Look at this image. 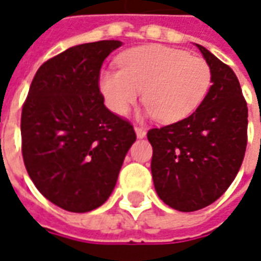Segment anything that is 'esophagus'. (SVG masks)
<instances>
[{"instance_id":"esophagus-1","label":"esophagus","mask_w":261,"mask_h":261,"mask_svg":"<svg viewBox=\"0 0 261 261\" xmlns=\"http://www.w3.org/2000/svg\"><path fill=\"white\" fill-rule=\"evenodd\" d=\"M135 132H136V136H138L139 139H143L144 136H146V129L142 128V126H135Z\"/></svg>"}]
</instances>
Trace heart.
I'll list each match as a JSON object with an SVG mask.
<instances>
[{"label": "heart", "instance_id": "1", "mask_svg": "<svg viewBox=\"0 0 261 261\" xmlns=\"http://www.w3.org/2000/svg\"><path fill=\"white\" fill-rule=\"evenodd\" d=\"M119 70H104L100 89L112 112L125 115L142 96L146 114L160 122L175 123L199 108L211 85V69L200 57L160 44L125 51Z\"/></svg>", "mask_w": 261, "mask_h": 261}]
</instances>
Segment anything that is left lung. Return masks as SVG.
Wrapping results in <instances>:
<instances>
[{
  "instance_id": "obj_1",
  "label": "left lung",
  "mask_w": 261,
  "mask_h": 261,
  "mask_svg": "<svg viewBox=\"0 0 261 261\" xmlns=\"http://www.w3.org/2000/svg\"><path fill=\"white\" fill-rule=\"evenodd\" d=\"M211 69L206 98L192 115L150 129L155 192L178 211H196L221 197L242 165L248 143V106L233 70L196 44Z\"/></svg>"
}]
</instances>
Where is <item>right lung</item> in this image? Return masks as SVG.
<instances>
[{
	"instance_id": "right-lung-1",
	"label": "right lung",
	"mask_w": 261,
	"mask_h": 261,
	"mask_svg": "<svg viewBox=\"0 0 261 261\" xmlns=\"http://www.w3.org/2000/svg\"><path fill=\"white\" fill-rule=\"evenodd\" d=\"M121 45L86 43L48 60L23 104L24 167L40 193L66 211L87 213L107 201L136 140L132 125L104 106L98 89L102 62Z\"/></svg>"
}]
</instances>
